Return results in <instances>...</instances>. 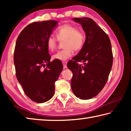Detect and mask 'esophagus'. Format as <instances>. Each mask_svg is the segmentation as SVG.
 <instances>
[{"label":"esophagus","mask_w":131,"mask_h":131,"mask_svg":"<svg viewBox=\"0 0 131 131\" xmlns=\"http://www.w3.org/2000/svg\"><path fill=\"white\" fill-rule=\"evenodd\" d=\"M62 64H63V68L64 69L67 68V63H66V62H63Z\"/></svg>","instance_id":"34e87169"}]
</instances>
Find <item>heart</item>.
Returning <instances> with one entry per match:
<instances>
[{"instance_id": "obj_1", "label": "heart", "mask_w": 131, "mask_h": 131, "mask_svg": "<svg viewBox=\"0 0 131 131\" xmlns=\"http://www.w3.org/2000/svg\"><path fill=\"white\" fill-rule=\"evenodd\" d=\"M57 37L59 40L63 41L65 49L59 51L52 55L54 60L65 61L73 55L74 50L77 51L81 49L85 42V35L81 30H77L74 26L66 24L61 26L57 30ZM58 39L51 35L47 40V46L50 51L57 47Z\"/></svg>"}]
</instances>
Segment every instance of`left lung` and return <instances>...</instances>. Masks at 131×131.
<instances>
[{
    "label": "left lung",
    "mask_w": 131,
    "mask_h": 131,
    "mask_svg": "<svg viewBox=\"0 0 131 131\" xmlns=\"http://www.w3.org/2000/svg\"><path fill=\"white\" fill-rule=\"evenodd\" d=\"M72 19L81 24L85 40L79 54L67 64L73 73L71 88L75 96L87 100L96 96L107 81L113 65L112 45L107 34L91 18Z\"/></svg>",
    "instance_id": "8db88e82"
}]
</instances>
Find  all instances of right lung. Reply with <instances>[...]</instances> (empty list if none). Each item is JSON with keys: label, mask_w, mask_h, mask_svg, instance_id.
<instances>
[{"label": "right lung", "mask_w": 131, "mask_h": 131, "mask_svg": "<svg viewBox=\"0 0 131 131\" xmlns=\"http://www.w3.org/2000/svg\"><path fill=\"white\" fill-rule=\"evenodd\" d=\"M58 24L54 20L30 24L22 30L15 44L17 79L26 96L37 103L46 102L53 96L55 82L63 70L61 62L50 61L47 46L48 37Z\"/></svg>", "instance_id": "right-lung-1"}]
</instances>
